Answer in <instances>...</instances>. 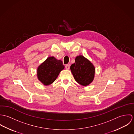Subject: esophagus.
<instances>
[{"label": "esophagus", "mask_w": 134, "mask_h": 134, "mask_svg": "<svg viewBox=\"0 0 134 134\" xmlns=\"http://www.w3.org/2000/svg\"><path fill=\"white\" fill-rule=\"evenodd\" d=\"M65 68L66 70H69L70 68V64H66L65 66Z\"/></svg>", "instance_id": "34e87169"}]
</instances>
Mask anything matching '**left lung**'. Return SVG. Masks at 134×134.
Returning <instances> with one entry per match:
<instances>
[{
	"mask_svg": "<svg viewBox=\"0 0 134 134\" xmlns=\"http://www.w3.org/2000/svg\"><path fill=\"white\" fill-rule=\"evenodd\" d=\"M70 69L75 80L82 86L89 85L94 79L95 68L90 61L82 56L76 57Z\"/></svg>",
	"mask_w": 134,
	"mask_h": 134,
	"instance_id": "8db88e82",
	"label": "left lung"
}]
</instances>
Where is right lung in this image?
Listing matches in <instances>:
<instances>
[{
    "instance_id": "1",
    "label": "right lung",
    "mask_w": 134,
    "mask_h": 134,
    "mask_svg": "<svg viewBox=\"0 0 134 134\" xmlns=\"http://www.w3.org/2000/svg\"><path fill=\"white\" fill-rule=\"evenodd\" d=\"M64 68L62 61L58 60L54 57H48L38 68V79L44 85H49L56 79Z\"/></svg>"
}]
</instances>
